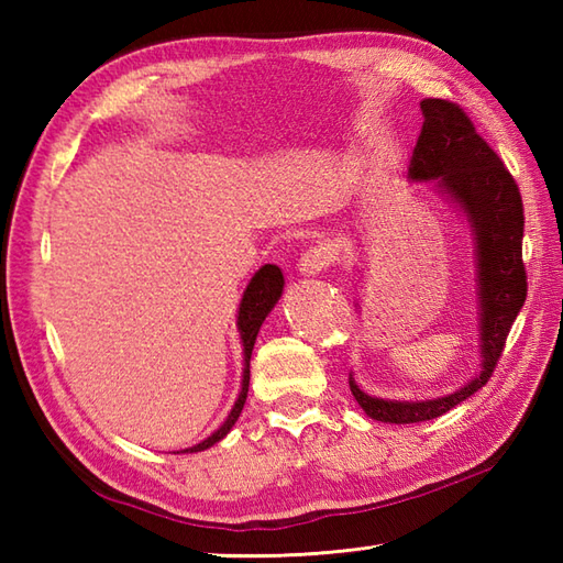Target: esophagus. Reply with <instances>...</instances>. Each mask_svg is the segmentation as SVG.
I'll return each mask as SVG.
<instances>
[{
  "instance_id": "1",
  "label": "esophagus",
  "mask_w": 563,
  "mask_h": 563,
  "mask_svg": "<svg viewBox=\"0 0 563 563\" xmlns=\"http://www.w3.org/2000/svg\"><path fill=\"white\" fill-rule=\"evenodd\" d=\"M327 266H329L327 249H309V251H305L302 258L297 261V271L307 275V278H317V275L327 271Z\"/></svg>"
}]
</instances>
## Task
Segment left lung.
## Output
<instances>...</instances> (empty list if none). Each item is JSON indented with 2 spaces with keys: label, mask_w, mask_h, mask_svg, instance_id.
<instances>
[{
  "label": "left lung",
  "mask_w": 563,
  "mask_h": 563,
  "mask_svg": "<svg viewBox=\"0 0 563 563\" xmlns=\"http://www.w3.org/2000/svg\"><path fill=\"white\" fill-rule=\"evenodd\" d=\"M421 111L423 128L413 147L409 178L413 184H433L470 227L482 363L460 389L416 401L373 397L351 373L349 385L357 406L382 423L430 421L479 391L492 377L512 321L528 297L522 266L525 214L516 181L457 103L423 99Z\"/></svg>",
  "instance_id": "8db88e82"
}]
</instances>
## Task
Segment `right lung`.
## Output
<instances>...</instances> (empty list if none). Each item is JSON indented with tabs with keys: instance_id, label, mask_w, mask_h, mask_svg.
<instances>
[{
	"instance_id": "add662e5",
	"label": "right lung",
	"mask_w": 563,
	"mask_h": 563,
	"mask_svg": "<svg viewBox=\"0 0 563 563\" xmlns=\"http://www.w3.org/2000/svg\"><path fill=\"white\" fill-rule=\"evenodd\" d=\"M283 271L278 266H273V263H266V266H261L254 278L249 280L246 290L242 295V302H239V312H236V331H239V339H242V353H244V369H242V389H239V397L232 406V411L227 413L224 423L210 433L206 440L198 442L194 448H186L181 452H202L212 448L214 442H220L227 433H230L232 426L236 423L239 413H242L244 404H246V394H249V363H251V351H254V343L258 336V329L266 317L273 312V307L278 305L280 295H283ZM178 454V452H176Z\"/></svg>"
}]
</instances>
